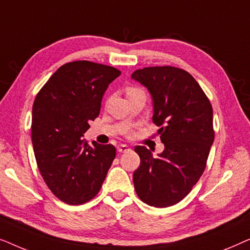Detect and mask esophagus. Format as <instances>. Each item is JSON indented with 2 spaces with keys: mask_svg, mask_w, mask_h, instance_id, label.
<instances>
[{
  "mask_svg": "<svg viewBox=\"0 0 250 250\" xmlns=\"http://www.w3.org/2000/svg\"><path fill=\"white\" fill-rule=\"evenodd\" d=\"M129 146H126V145H118L117 146V151L118 152H126V151H129Z\"/></svg>",
  "mask_w": 250,
  "mask_h": 250,
  "instance_id": "esophagus-1",
  "label": "esophagus"
}]
</instances>
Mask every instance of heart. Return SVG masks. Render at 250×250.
<instances>
[{"label":"heart","mask_w":250,"mask_h":250,"mask_svg":"<svg viewBox=\"0 0 250 250\" xmlns=\"http://www.w3.org/2000/svg\"><path fill=\"white\" fill-rule=\"evenodd\" d=\"M135 91H138V88H134V87H129L128 90H127V94H128V93H132V92H135Z\"/></svg>","instance_id":"1"}]
</instances>
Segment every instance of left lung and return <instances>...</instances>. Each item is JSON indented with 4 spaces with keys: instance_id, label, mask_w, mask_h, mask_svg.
<instances>
[{
    "instance_id": "obj_1",
    "label": "left lung",
    "mask_w": 250,
    "mask_h": 250,
    "mask_svg": "<svg viewBox=\"0 0 250 250\" xmlns=\"http://www.w3.org/2000/svg\"><path fill=\"white\" fill-rule=\"evenodd\" d=\"M152 98V121L165 149L158 156L143 146L134 151L141 164L133 173L140 199L158 208L187 197L203 175L214 142L213 108L197 81L180 68L146 67L131 75Z\"/></svg>"
}]
</instances>
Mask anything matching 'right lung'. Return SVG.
Masks as SVG:
<instances>
[{"label": "right lung", "mask_w": 250, "mask_h": 250, "mask_svg": "<svg viewBox=\"0 0 250 250\" xmlns=\"http://www.w3.org/2000/svg\"><path fill=\"white\" fill-rule=\"evenodd\" d=\"M121 71L90 61L61 66L33 104L32 141L37 166L56 197L69 205L91 200L100 191L116 149L84 142L101 109L109 84Z\"/></svg>", "instance_id": "obj_1"}]
</instances>
